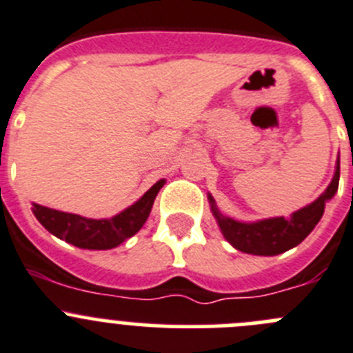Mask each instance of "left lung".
<instances>
[{
  "instance_id": "left-lung-1",
  "label": "left lung",
  "mask_w": 353,
  "mask_h": 353,
  "mask_svg": "<svg viewBox=\"0 0 353 353\" xmlns=\"http://www.w3.org/2000/svg\"><path fill=\"white\" fill-rule=\"evenodd\" d=\"M338 183H340V157L327 189L314 203L294 211L288 218L275 216L258 221H239L221 214L211 194H208V201L221 234L236 250L258 256H275L298 246L315 229V225L324 214L325 203L333 199L334 194L338 192Z\"/></svg>"
}]
</instances>
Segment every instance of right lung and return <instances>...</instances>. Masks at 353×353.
<instances>
[{"mask_svg":"<svg viewBox=\"0 0 353 353\" xmlns=\"http://www.w3.org/2000/svg\"><path fill=\"white\" fill-rule=\"evenodd\" d=\"M166 180L154 183L137 203L112 218H85L32 203V213L39 223L59 239L83 250H112L135 236L149 218L154 199Z\"/></svg>","mask_w":353,"mask_h":353,"instance_id":"add662e5","label":"right lung"}]
</instances>
